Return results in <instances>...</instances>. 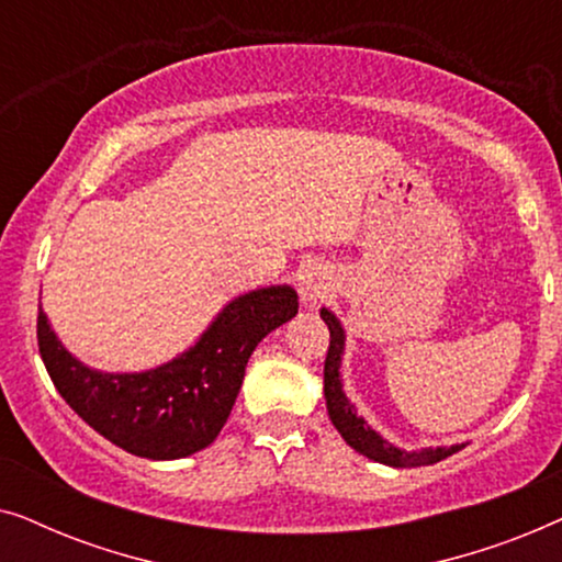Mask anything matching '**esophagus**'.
<instances>
[{
	"instance_id": "obj_1",
	"label": "esophagus",
	"mask_w": 562,
	"mask_h": 562,
	"mask_svg": "<svg viewBox=\"0 0 562 562\" xmlns=\"http://www.w3.org/2000/svg\"><path fill=\"white\" fill-rule=\"evenodd\" d=\"M296 289L304 306H314L329 289V273L319 263H304L296 271Z\"/></svg>"
}]
</instances>
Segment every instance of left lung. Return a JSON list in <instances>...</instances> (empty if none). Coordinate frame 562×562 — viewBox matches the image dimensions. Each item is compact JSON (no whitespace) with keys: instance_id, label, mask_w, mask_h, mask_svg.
<instances>
[{"instance_id":"8db88e82","label":"left lung","mask_w":562,"mask_h":562,"mask_svg":"<svg viewBox=\"0 0 562 562\" xmlns=\"http://www.w3.org/2000/svg\"><path fill=\"white\" fill-rule=\"evenodd\" d=\"M319 317L325 319L329 327V350L325 360V402L327 414L333 419L337 432L342 435V440L350 445L352 450H358L360 456L375 463L391 465V468H417V465H432L440 463L442 458L452 456L460 448H465V442L458 445H437V448H422V450H404L396 448L394 442H389L379 429H373L368 422L360 417L356 404L350 402L348 394L342 389V356H345V327L337 319L335 312H329L327 306H322Z\"/></svg>"}]
</instances>
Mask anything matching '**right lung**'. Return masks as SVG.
Returning a JSON list of instances; mask_svg holds the SVG:
<instances>
[{"mask_svg": "<svg viewBox=\"0 0 562 562\" xmlns=\"http://www.w3.org/2000/svg\"><path fill=\"white\" fill-rule=\"evenodd\" d=\"M299 312L286 283L229 299L194 345L148 371L106 373L81 363L37 312V345L64 402L117 448L148 460H179L214 442L233 412L245 366L268 333Z\"/></svg>", "mask_w": 562, "mask_h": 562, "instance_id": "add662e5", "label": "right lung"}]
</instances>
